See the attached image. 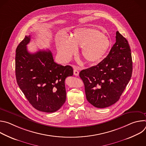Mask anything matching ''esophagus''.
<instances>
[{
    "label": "esophagus",
    "instance_id": "obj_1",
    "mask_svg": "<svg viewBox=\"0 0 146 146\" xmlns=\"http://www.w3.org/2000/svg\"><path fill=\"white\" fill-rule=\"evenodd\" d=\"M73 73H74V74L76 76H78L79 75V72L77 69H74Z\"/></svg>",
    "mask_w": 146,
    "mask_h": 146
}]
</instances>
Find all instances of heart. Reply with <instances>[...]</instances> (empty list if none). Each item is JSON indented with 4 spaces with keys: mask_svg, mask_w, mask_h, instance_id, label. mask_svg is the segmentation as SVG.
Returning <instances> with one entry per match:
<instances>
[{
    "mask_svg": "<svg viewBox=\"0 0 146 146\" xmlns=\"http://www.w3.org/2000/svg\"><path fill=\"white\" fill-rule=\"evenodd\" d=\"M70 40L62 38L56 43L57 50L62 59L68 60L77 52V48H82L81 55L86 64H99L108 52L110 42L107 36L93 28L76 29L70 36Z\"/></svg>",
    "mask_w": 146,
    "mask_h": 146,
    "instance_id": "b5f03b06",
    "label": "heart"
}]
</instances>
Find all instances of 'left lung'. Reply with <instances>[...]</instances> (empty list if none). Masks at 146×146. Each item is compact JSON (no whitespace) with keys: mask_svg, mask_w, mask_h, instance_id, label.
Returning a JSON list of instances; mask_svg holds the SVG:
<instances>
[{"mask_svg":"<svg viewBox=\"0 0 146 146\" xmlns=\"http://www.w3.org/2000/svg\"><path fill=\"white\" fill-rule=\"evenodd\" d=\"M109 54L97 65L81 70L87 100L98 108L116 103L131 80L132 59L127 40L118 31Z\"/></svg>","mask_w":146,"mask_h":146,"instance_id":"obj_1","label":"left lung"}]
</instances>
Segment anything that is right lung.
Instances as JSON below:
<instances>
[{
  "label": "right lung",
  "mask_w": 146,
  "mask_h": 146,
  "mask_svg": "<svg viewBox=\"0 0 146 146\" xmlns=\"http://www.w3.org/2000/svg\"><path fill=\"white\" fill-rule=\"evenodd\" d=\"M31 36H25L17 46L15 54V76L17 84L36 110L46 113L58 110L66 99L65 81L73 74V68L54 62L50 50L32 54L27 45Z\"/></svg>",
  "instance_id": "obj_1"
}]
</instances>
